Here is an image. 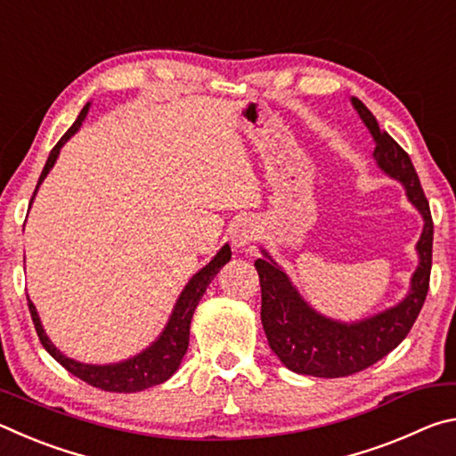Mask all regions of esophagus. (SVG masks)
Masks as SVG:
<instances>
[{"instance_id": "34e87169", "label": "esophagus", "mask_w": 456, "mask_h": 456, "mask_svg": "<svg viewBox=\"0 0 456 456\" xmlns=\"http://www.w3.org/2000/svg\"><path fill=\"white\" fill-rule=\"evenodd\" d=\"M257 233H259V231H257L256 223L243 219V221L237 223L233 231H231V241H233V245L241 249V247H247L249 243L256 241Z\"/></svg>"}]
</instances>
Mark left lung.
<instances>
[{
  "label": "left lung",
  "mask_w": 456,
  "mask_h": 456,
  "mask_svg": "<svg viewBox=\"0 0 456 456\" xmlns=\"http://www.w3.org/2000/svg\"><path fill=\"white\" fill-rule=\"evenodd\" d=\"M360 118L372 134L376 149L374 159L382 171L403 183L406 197L424 219L422 235L416 243L419 267L412 273L411 291L403 302L388 307L372 318L360 322H338L326 318L299 296L288 273L269 257L256 261L261 283V323H264L269 348L291 372L342 378L376 364L403 342L412 323L419 318L428 293L432 267V217L428 200L424 197L419 175L412 160L395 138L380 130L374 114L364 102L352 98Z\"/></svg>",
  "instance_id": "1"
}]
</instances>
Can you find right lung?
Returning <instances> with one entry per match:
<instances>
[{"instance_id": "1", "label": "right lung", "mask_w": 456, "mask_h": 456, "mask_svg": "<svg viewBox=\"0 0 456 456\" xmlns=\"http://www.w3.org/2000/svg\"><path fill=\"white\" fill-rule=\"evenodd\" d=\"M90 104H86L82 108V112L78 114L74 125L68 128V133L60 138L58 144L53 146L48 160H45V167L40 175V181L36 184L34 197L37 189H40L42 181L48 176V173L52 171L53 163H56L60 149L68 142V138H72L78 128L82 126L84 118H86ZM32 197V200H34ZM32 205V203H29ZM231 259V247L223 245L217 256H215L209 264H207L200 272H197L195 275L191 277L189 283L184 285V289L181 291L179 299L173 307L171 318H168L167 326L154 342L149 346V348L142 350L136 356L117 362V364H84V362H76L72 358H68L66 354H61L56 346L50 342V338L45 336V331L42 328L40 315L36 312V305L29 302L28 297V305H29V314H32L34 326L37 331V338L45 350H48L50 356L60 362L68 372L74 374L80 380L88 382L90 386H96L100 390L106 392H138L144 388H151V386L163 384L165 380H168L176 370L181 366V360L184 354H187L189 348V330H191V320L192 314H195V307L199 305L200 297L203 293L209 288V283L213 281V277L219 273V269L227 264Z\"/></svg>"}]
</instances>
